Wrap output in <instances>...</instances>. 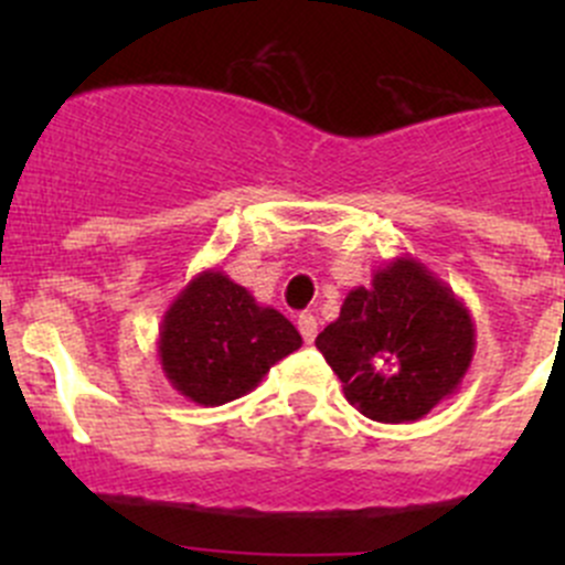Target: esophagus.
I'll return each mask as SVG.
<instances>
[{
	"mask_svg": "<svg viewBox=\"0 0 565 565\" xmlns=\"http://www.w3.org/2000/svg\"><path fill=\"white\" fill-rule=\"evenodd\" d=\"M298 330H300V335L306 339V344H311V341L317 339V317L309 315V311H306V315H300Z\"/></svg>",
	"mask_w": 565,
	"mask_h": 565,
	"instance_id": "1",
	"label": "esophagus"
}]
</instances>
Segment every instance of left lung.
I'll use <instances>...</instances> for the list:
<instances>
[{
	"mask_svg": "<svg viewBox=\"0 0 565 565\" xmlns=\"http://www.w3.org/2000/svg\"><path fill=\"white\" fill-rule=\"evenodd\" d=\"M315 344L347 402L380 424H409L459 391L476 324L446 281L404 254L347 295Z\"/></svg>",
	"mask_w": 565,
	"mask_h": 565,
	"instance_id": "1",
	"label": "left lung"
}]
</instances>
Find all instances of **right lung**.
I'll return each instance as SVG.
<instances>
[{"label":"right lung","mask_w":565,"mask_h":565,"mask_svg":"<svg viewBox=\"0 0 565 565\" xmlns=\"http://www.w3.org/2000/svg\"><path fill=\"white\" fill-rule=\"evenodd\" d=\"M303 344L281 311L256 303L218 267L202 270L172 300L158 333V361L174 391L202 407L246 396L273 363Z\"/></svg>","instance_id":"obj_1"}]
</instances>
